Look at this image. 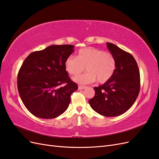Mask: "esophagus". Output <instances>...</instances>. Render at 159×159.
Segmentation results:
<instances>
[{
  "mask_svg": "<svg viewBox=\"0 0 159 159\" xmlns=\"http://www.w3.org/2000/svg\"><path fill=\"white\" fill-rule=\"evenodd\" d=\"M85 88V86H84V85H79V87H78V89L79 90L84 89Z\"/></svg>",
  "mask_w": 159,
  "mask_h": 159,
  "instance_id": "obj_1",
  "label": "esophagus"
}]
</instances>
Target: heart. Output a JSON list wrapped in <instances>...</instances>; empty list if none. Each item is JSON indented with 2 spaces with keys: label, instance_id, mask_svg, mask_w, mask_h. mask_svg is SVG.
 Here are the masks:
<instances>
[{
  "label": "heart",
  "instance_id": "b5f03b06",
  "mask_svg": "<svg viewBox=\"0 0 159 159\" xmlns=\"http://www.w3.org/2000/svg\"><path fill=\"white\" fill-rule=\"evenodd\" d=\"M85 66L88 71L74 78L75 82L86 84L97 80L98 82L103 84L112 77L116 62L112 54L93 47L80 49L77 57L70 56L65 61L66 70L72 75L80 74Z\"/></svg>",
  "mask_w": 159,
  "mask_h": 159
}]
</instances>
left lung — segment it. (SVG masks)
<instances>
[{
  "label": "left lung",
  "instance_id": "1",
  "mask_svg": "<svg viewBox=\"0 0 159 159\" xmlns=\"http://www.w3.org/2000/svg\"><path fill=\"white\" fill-rule=\"evenodd\" d=\"M107 47L115 59L114 73L103 85L95 87L91 107L105 117L119 116L131 107L140 91V73L136 60L129 53L112 43Z\"/></svg>",
  "mask_w": 159,
  "mask_h": 159
}]
</instances>
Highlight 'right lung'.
<instances>
[{"label": "right lung", "instance_id": "right-lung-1", "mask_svg": "<svg viewBox=\"0 0 159 159\" xmlns=\"http://www.w3.org/2000/svg\"><path fill=\"white\" fill-rule=\"evenodd\" d=\"M74 48L70 44L52 45L31 53L22 63L17 78L18 93L34 116L56 118L68 109L71 93L78 88L65 68V61Z\"/></svg>", "mask_w": 159, "mask_h": 159}]
</instances>
